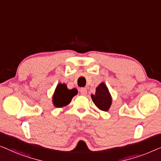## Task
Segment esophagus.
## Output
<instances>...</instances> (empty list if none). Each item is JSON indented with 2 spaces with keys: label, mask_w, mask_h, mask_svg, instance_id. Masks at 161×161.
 Masks as SVG:
<instances>
[{
  "label": "esophagus",
  "mask_w": 161,
  "mask_h": 161,
  "mask_svg": "<svg viewBox=\"0 0 161 161\" xmlns=\"http://www.w3.org/2000/svg\"><path fill=\"white\" fill-rule=\"evenodd\" d=\"M80 93H81V95H86L87 94V89L85 88V87L81 88L80 89Z\"/></svg>",
  "instance_id": "obj_1"
}]
</instances>
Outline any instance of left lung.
Instances as JSON below:
<instances>
[{
  "instance_id": "obj_1",
  "label": "left lung",
  "mask_w": 161,
  "mask_h": 161,
  "mask_svg": "<svg viewBox=\"0 0 161 161\" xmlns=\"http://www.w3.org/2000/svg\"><path fill=\"white\" fill-rule=\"evenodd\" d=\"M91 98L100 111H108L111 108L112 97L108 88L104 82H101L96 87L95 94L91 95Z\"/></svg>"
}]
</instances>
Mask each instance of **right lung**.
Returning a JSON list of instances; mask_svg holds the SVG:
<instances>
[{
  "label": "right lung",
  "mask_w": 161,
  "mask_h": 161,
  "mask_svg": "<svg viewBox=\"0 0 161 161\" xmlns=\"http://www.w3.org/2000/svg\"><path fill=\"white\" fill-rule=\"evenodd\" d=\"M76 88L69 90L66 84L60 83L57 85L53 95V103L56 108H64L69 105L73 97L77 95Z\"/></svg>",
  "instance_id": "right-lung-1"
}]
</instances>
